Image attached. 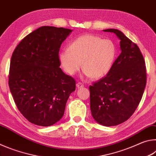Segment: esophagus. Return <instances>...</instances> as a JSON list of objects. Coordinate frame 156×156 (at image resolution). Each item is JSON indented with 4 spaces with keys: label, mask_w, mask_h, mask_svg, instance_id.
Returning a JSON list of instances; mask_svg holds the SVG:
<instances>
[{
    "label": "esophagus",
    "mask_w": 156,
    "mask_h": 156,
    "mask_svg": "<svg viewBox=\"0 0 156 156\" xmlns=\"http://www.w3.org/2000/svg\"><path fill=\"white\" fill-rule=\"evenodd\" d=\"M83 84L81 83H78L76 84V87H77V88H81V87H83Z\"/></svg>",
    "instance_id": "34e87169"
}]
</instances>
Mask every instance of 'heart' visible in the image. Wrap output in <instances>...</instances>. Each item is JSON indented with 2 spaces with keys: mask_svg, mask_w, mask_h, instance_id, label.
I'll list each match as a JSON object with an SVG mask.
<instances>
[{
  "mask_svg": "<svg viewBox=\"0 0 156 156\" xmlns=\"http://www.w3.org/2000/svg\"><path fill=\"white\" fill-rule=\"evenodd\" d=\"M116 54V45L111 39L85 34L73 41L68 49L62 50L59 60L68 74H75L82 67L89 78L99 79L109 72Z\"/></svg>",
  "mask_w": 156,
  "mask_h": 156,
  "instance_id": "heart-1",
  "label": "heart"
}]
</instances>
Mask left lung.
<instances>
[{
	"instance_id": "obj_1",
	"label": "left lung",
	"mask_w": 156,
	"mask_h": 156,
	"mask_svg": "<svg viewBox=\"0 0 156 156\" xmlns=\"http://www.w3.org/2000/svg\"><path fill=\"white\" fill-rule=\"evenodd\" d=\"M103 31L118 36L121 53L107 75L89 87L90 109L98 123L111 126L125 122L135 112L146 86L147 73L136 43L118 30Z\"/></svg>"
}]
</instances>
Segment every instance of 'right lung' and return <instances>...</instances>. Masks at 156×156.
<instances>
[{
	"instance_id": "add662e5",
	"label": "right lung",
	"mask_w": 156,
	"mask_h": 156,
	"mask_svg": "<svg viewBox=\"0 0 156 156\" xmlns=\"http://www.w3.org/2000/svg\"><path fill=\"white\" fill-rule=\"evenodd\" d=\"M72 30L43 26L25 37L10 62L9 86L18 110L43 126L61 119L76 81L60 68L59 50Z\"/></svg>"
}]
</instances>
